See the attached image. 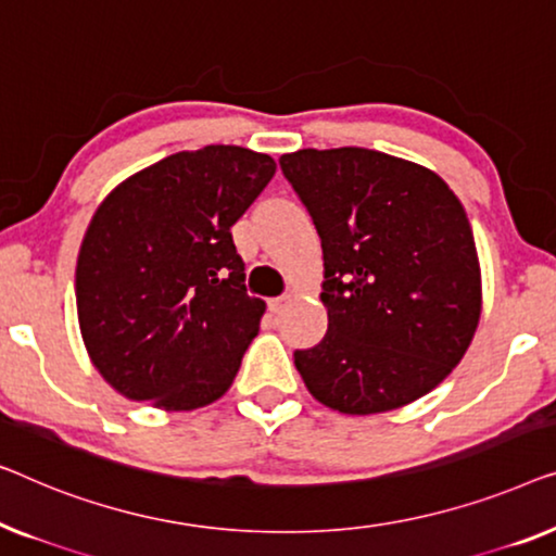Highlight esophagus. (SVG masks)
<instances>
[{"label":"esophagus","mask_w":556,"mask_h":556,"mask_svg":"<svg viewBox=\"0 0 556 556\" xmlns=\"http://www.w3.org/2000/svg\"><path fill=\"white\" fill-rule=\"evenodd\" d=\"M294 302V294H281V296H275V300H269V309L275 312V315H281L289 304Z\"/></svg>","instance_id":"esophagus-1"}]
</instances>
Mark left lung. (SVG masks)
<instances>
[{
	"label": "left lung",
	"mask_w": 556,
	"mask_h": 556,
	"mask_svg": "<svg viewBox=\"0 0 556 556\" xmlns=\"http://www.w3.org/2000/svg\"><path fill=\"white\" fill-rule=\"evenodd\" d=\"M323 239L327 334L296 350L327 408H403L448 378L481 317V267L456 193L431 168L367 151L304 148L279 159Z\"/></svg>",
	"instance_id": "left-lung-1"
}]
</instances>
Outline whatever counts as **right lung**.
<instances>
[{
    "mask_svg": "<svg viewBox=\"0 0 556 556\" xmlns=\"http://www.w3.org/2000/svg\"><path fill=\"white\" fill-rule=\"evenodd\" d=\"M241 146L181 151L108 193L75 269L85 350L111 388L197 410L231 388L267 304L249 296L231 226L275 176Z\"/></svg>",
    "mask_w": 556,
    "mask_h": 556,
    "instance_id": "1",
    "label": "right lung"
}]
</instances>
